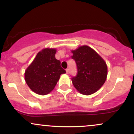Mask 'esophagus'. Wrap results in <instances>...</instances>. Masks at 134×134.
I'll return each mask as SVG.
<instances>
[{"instance_id": "1", "label": "esophagus", "mask_w": 134, "mask_h": 134, "mask_svg": "<svg viewBox=\"0 0 134 134\" xmlns=\"http://www.w3.org/2000/svg\"><path fill=\"white\" fill-rule=\"evenodd\" d=\"M69 69L67 68L66 69V73H67V74H69Z\"/></svg>"}]
</instances>
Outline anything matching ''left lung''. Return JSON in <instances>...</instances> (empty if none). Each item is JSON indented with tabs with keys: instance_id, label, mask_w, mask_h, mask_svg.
Instances as JSON below:
<instances>
[{
	"instance_id": "1",
	"label": "left lung",
	"mask_w": 134,
	"mask_h": 134,
	"mask_svg": "<svg viewBox=\"0 0 134 134\" xmlns=\"http://www.w3.org/2000/svg\"><path fill=\"white\" fill-rule=\"evenodd\" d=\"M72 58L77 67V74L72 78L74 87L84 95H91L101 88L107 76L104 60L91 48L82 46L72 51Z\"/></svg>"
}]
</instances>
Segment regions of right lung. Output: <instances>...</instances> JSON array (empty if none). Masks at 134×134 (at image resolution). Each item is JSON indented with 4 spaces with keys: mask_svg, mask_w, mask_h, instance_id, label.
I'll return each mask as SVG.
<instances>
[{
    "mask_svg": "<svg viewBox=\"0 0 134 134\" xmlns=\"http://www.w3.org/2000/svg\"><path fill=\"white\" fill-rule=\"evenodd\" d=\"M56 50L45 48L36 57L25 72L27 85L35 93L45 95L50 92L60 75L66 71L60 66V61L55 58Z\"/></svg>",
    "mask_w": 134,
    "mask_h": 134,
    "instance_id": "add662e5",
    "label": "right lung"
}]
</instances>
